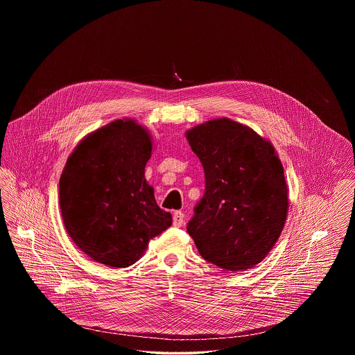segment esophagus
I'll return each instance as SVG.
<instances>
[{"label": "esophagus", "instance_id": "34e87169", "mask_svg": "<svg viewBox=\"0 0 355 355\" xmlns=\"http://www.w3.org/2000/svg\"><path fill=\"white\" fill-rule=\"evenodd\" d=\"M185 222V214L182 211H174L173 213V225L175 227H181Z\"/></svg>", "mask_w": 355, "mask_h": 355}]
</instances>
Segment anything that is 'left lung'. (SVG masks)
Returning a JSON list of instances; mask_svg holds the SVG:
<instances>
[{"instance_id":"obj_1","label":"left lung","mask_w":355,"mask_h":355,"mask_svg":"<svg viewBox=\"0 0 355 355\" xmlns=\"http://www.w3.org/2000/svg\"><path fill=\"white\" fill-rule=\"evenodd\" d=\"M186 138L205 170V194L187 233L222 270L252 269L286 222L288 189L278 154L252 128L225 117L189 129Z\"/></svg>"}]
</instances>
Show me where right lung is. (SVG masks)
<instances>
[{"label": "right lung", "instance_id": "obj_1", "mask_svg": "<svg viewBox=\"0 0 355 355\" xmlns=\"http://www.w3.org/2000/svg\"><path fill=\"white\" fill-rule=\"evenodd\" d=\"M152 135L135 119H116L86 135L60 178V207L73 242L110 268L135 263L171 225L145 178Z\"/></svg>", "mask_w": 355, "mask_h": 355}]
</instances>
